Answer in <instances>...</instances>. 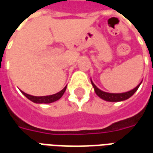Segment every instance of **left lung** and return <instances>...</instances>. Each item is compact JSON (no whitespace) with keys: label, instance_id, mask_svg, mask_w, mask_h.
I'll return each mask as SVG.
<instances>
[{"label":"left lung","instance_id":"obj_1","mask_svg":"<svg viewBox=\"0 0 153 153\" xmlns=\"http://www.w3.org/2000/svg\"><path fill=\"white\" fill-rule=\"evenodd\" d=\"M91 83H92V85L93 86V88H94V91L97 96L99 97L100 98L105 100L106 102H121V101H125V100L128 99L130 97L133 96L134 93L138 90V88L140 86V84L142 83V82L138 86L135 87L134 89L130 90L128 92H125V93H106V92H103L102 90H100L93 83V82L91 79Z\"/></svg>","mask_w":153,"mask_h":153}]
</instances>
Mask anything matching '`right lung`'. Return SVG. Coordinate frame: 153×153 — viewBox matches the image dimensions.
<instances>
[{"label":"right lung","mask_w":153,"mask_h":153,"mask_svg":"<svg viewBox=\"0 0 153 153\" xmlns=\"http://www.w3.org/2000/svg\"><path fill=\"white\" fill-rule=\"evenodd\" d=\"M66 90V86L63 89L60 91L59 93H56V94H53V95H49V96H42V97H36V96H32V95H29V94H27L25 93V92L21 91V93L25 95L28 99H29L30 101H32L34 103H51L56 102L57 100H59L63 96V94L65 92Z\"/></svg>","instance_id":"obj_1"}]
</instances>
